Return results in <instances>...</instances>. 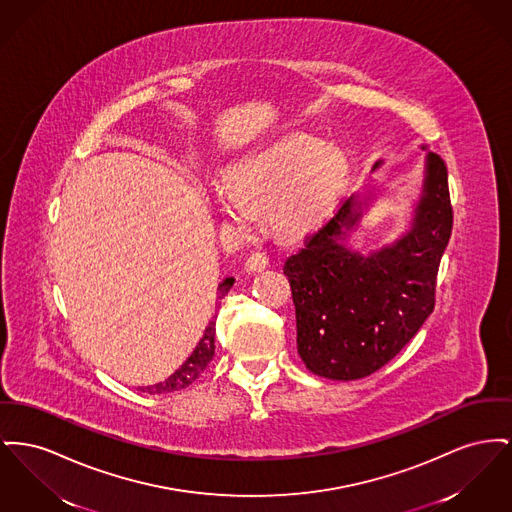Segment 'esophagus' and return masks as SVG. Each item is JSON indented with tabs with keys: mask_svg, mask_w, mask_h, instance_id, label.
I'll use <instances>...</instances> for the list:
<instances>
[{
	"mask_svg": "<svg viewBox=\"0 0 512 512\" xmlns=\"http://www.w3.org/2000/svg\"><path fill=\"white\" fill-rule=\"evenodd\" d=\"M269 267V259L263 253H251L245 259V271L255 274V272H263Z\"/></svg>",
	"mask_w": 512,
	"mask_h": 512,
	"instance_id": "1",
	"label": "esophagus"
}]
</instances>
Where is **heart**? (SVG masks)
Returning a JSON list of instances; mask_svg holds the SVG:
<instances>
[{"instance_id":"obj_1","label":"heart","mask_w":512,"mask_h":512,"mask_svg":"<svg viewBox=\"0 0 512 512\" xmlns=\"http://www.w3.org/2000/svg\"><path fill=\"white\" fill-rule=\"evenodd\" d=\"M348 176V158L338 147L307 133H288L249 152L214 187L224 218L253 234L272 207L278 230L305 236L331 214Z\"/></svg>"}]
</instances>
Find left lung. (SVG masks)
I'll return each mask as SVG.
<instances>
[{"label":"left lung","mask_w":512,"mask_h":512,"mask_svg":"<svg viewBox=\"0 0 512 512\" xmlns=\"http://www.w3.org/2000/svg\"><path fill=\"white\" fill-rule=\"evenodd\" d=\"M421 151L420 195L396 240L369 253L348 243L379 197L377 187L367 183L284 265L296 305L298 354L319 377L354 381L375 373L433 311L452 207L445 162L427 145ZM381 164L377 160L373 172Z\"/></svg>","instance_id":"left-lung-1"}]
</instances>
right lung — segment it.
Masks as SVG:
<instances>
[{
	"label": "right lung",
	"mask_w": 512,
	"mask_h": 512,
	"mask_svg": "<svg viewBox=\"0 0 512 512\" xmlns=\"http://www.w3.org/2000/svg\"><path fill=\"white\" fill-rule=\"evenodd\" d=\"M234 282H236V278L228 276V278H224L218 284V292H220L218 298L220 300H222V296H226L230 292ZM214 334H216V323L211 321L209 327L205 329L203 338L197 342L195 350L191 352V356L185 360L180 369H176L166 381L156 383V385L147 387V389H141V391L149 392V394H166V392L181 391V389L189 387L207 369V365L211 363L212 356H214Z\"/></svg>",
	"instance_id": "right-lung-1"
}]
</instances>
